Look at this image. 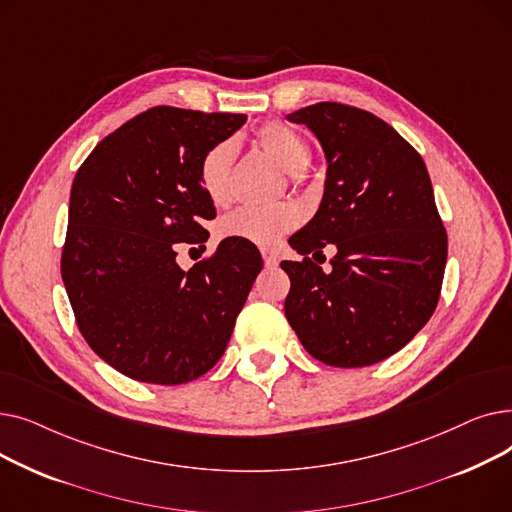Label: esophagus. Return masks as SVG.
Returning <instances> with one entry per match:
<instances>
[{"mask_svg": "<svg viewBox=\"0 0 512 512\" xmlns=\"http://www.w3.org/2000/svg\"><path fill=\"white\" fill-rule=\"evenodd\" d=\"M261 255H263V261H265V265H267V267H276V265L280 263L278 253H274V251H270V249H263V251H261Z\"/></svg>", "mask_w": 512, "mask_h": 512, "instance_id": "1", "label": "esophagus"}]
</instances>
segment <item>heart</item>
<instances>
[{
    "label": "heart",
    "mask_w": 512,
    "mask_h": 512,
    "mask_svg": "<svg viewBox=\"0 0 512 512\" xmlns=\"http://www.w3.org/2000/svg\"><path fill=\"white\" fill-rule=\"evenodd\" d=\"M257 141L276 164L292 176L303 174L311 166V147L297 130L286 124L270 122L257 132ZM238 147L232 139L215 143L205 151L199 164V180L211 203L224 205L230 199V178ZM301 222L299 209L290 203L267 207H238L222 220L220 234L251 242L257 247H272Z\"/></svg>",
    "instance_id": "obj_1"
}]
</instances>
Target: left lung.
Instances as JSON below:
<instances>
[{
	"label": "left lung",
	"instance_id": "1",
	"mask_svg": "<svg viewBox=\"0 0 512 512\" xmlns=\"http://www.w3.org/2000/svg\"><path fill=\"white\" fill-rule=\"evenodd\" d=\"M326 155L319 209L288 245L299 255L336 247L326 274L309 257L282 261L284 313L305 351L332 367L388 359L436 311L446 230L421 155L369 112L315 103L286 116Z\"/></svg>",
	"mask_w": 512,
	"mask_h": 512
}]
</instances>
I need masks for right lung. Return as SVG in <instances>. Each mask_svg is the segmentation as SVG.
<instances>
[{
	"mask_svg": "<svg viewBox=\"0 0 512 512\" xmlns=\"http://www.w3.org/2000/svg\"><path fill=\"white\" fill-rule=\"evenodd\" d=\"M247 122L245 114L153 110L91 151L70 191L62 280L80 334L107 365L147 384L178 386L224 355L263 259L224 238L184 272L178 242H205L215 207L201 157Z\"/></svg>",
	"mask_w": 512,
	"mask_h": 512,
	"instance_id": "add662e5",
	"label": "right lung"
}]
</instances>
